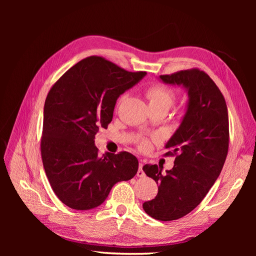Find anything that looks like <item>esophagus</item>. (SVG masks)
I'll return each mask as SVG.
<instances>
[{"mask_svg": "<svg viewBox=\"0 0 256 256\" xmlns=\"http://www.w3.org/2000/svg\"><path fill=\"white\" fill-rule=\"evenodd\" d=\"M144 176H145V173L143 171V163H142V160H141V162L139 163V169L137 171V176L138 178H143Z\"/></svg>", "mask_w": 256, "mask_h": 256, "instance_id": "esophagus-1", "label": "esophagus"}]
</instances>
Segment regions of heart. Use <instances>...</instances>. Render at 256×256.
Here are the masks:
<instances>
[{
	"label": "heart",
	"mask_w": 256,
	"mask_h": 256,
	"mask_svg": "<svg viewBox=\"0 0 256 256\" xmlns=\"http://www.w3.org/2000/svg\"><path fill=\"white\" fill-rule=\"evenodd\" d=\"M145 96L150 102V106H165L167 110H169L171 106L173 104L174 100H176V93L172 91L170 88L160 85V84H154L150 86V88H147L145 91ZM124 96L121 98L119 100V102L124 100ZM139 148L141 150H147L150 148V142L143 139L139 142L138 144Z\"/></svg>",
	"instance_id": "1"
}]
</instances>
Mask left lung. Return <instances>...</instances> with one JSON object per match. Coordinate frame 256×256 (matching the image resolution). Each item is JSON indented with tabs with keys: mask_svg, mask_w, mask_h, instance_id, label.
<instances>
[{
	"mask_svg": "<svg viewBox=\"0 0 256 256\" xmlns=\"http://www.w3.org/2000/svg\"><path fill=\"white\" fill-rule=\"evenodd\" d=\"M167 84L188 90L189 102L182 122L166 144L176 156L171 170L144 165L147 176L158 184L156 196L143 204L147 214L173 221L192 212L220 176L230 145V122L223 94L208 74L198 68L160 76Z\"/></svg>",
	"mask_w": 256,
	"mask_h": 256,
	"instance_id": "obj_1",
	"label": "left lung"
}]
</instances>
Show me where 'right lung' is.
<instances>
[{"mask_svg": "<svg viewBox=\"0 0 256 256\" xmlns=\"http://www.w3.org/2000/svg\"><path fill=\"white\" fill-rule=\"evenodd\" d=\"M145 74L90 56L52 86L44 102L40 150L52 189L65 206L80 210L96 208L116 182L136 176L135 156L120 152L100 156L94 139L112 121L120 94Z\"/></svg>", "mask_w": 256, "mask_h": 256, "instance_id": "right-lung-1", "label": "right lung"}]
</instances>
